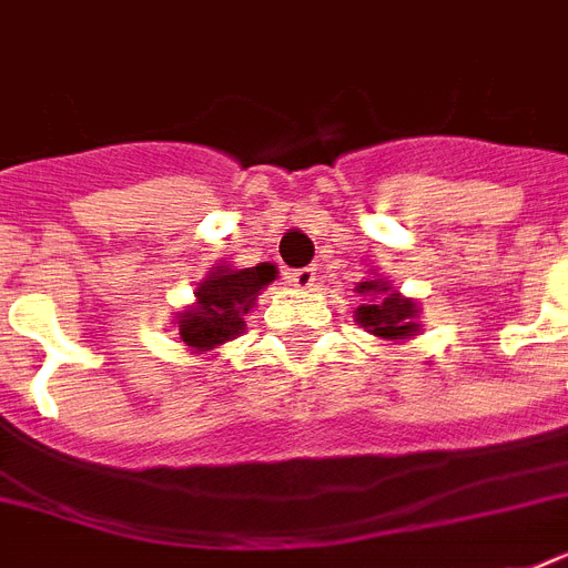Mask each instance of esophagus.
Returning <instances> with one entry per match:
<instances>
[{
	"mask_svg": "<svg viewBox=\"0 0 568 568\" xmlns=\"http://www.w3.org/2000/svg\"><path fill=\"white\" fill-rule=\"evenodd\" d=\"M288 283H292L297 292H310V288H315V267H297V271L288 274Z\"/></svg>",
	"mask_w": 568,
	"mask_h": 568,
	"instance_id": "esophagus-1",
	"label": "esophagus"
}]
</instances>
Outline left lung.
Segmentation results:
<instances>
[{
  "label": "left lung",
  "mask_w": 568,
  "mask_h": 568,
  "mask_svg": "<svg viewBox=\"0 0 568 568\" xmlns=\"http://www.w3.org/2000/svg\"><path fill=\"white\" fill-rule=\"evenodd\" d=\"M363 303L356 306L354 321L365 333H372L379 342H392V345H404L406 338H415L422 333V324H418V301L415 297H406L392 285V280H386L383 274L372 271L368 280L356 283L354 288Z\"/></svg>",
  "instance_id": "obj_1"
}]
</instances>
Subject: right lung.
Listing matches in <instances>:
<instances>
[{
    "label": "right lung",
    "instance_id": "1",
    "mask_svg": "<svg viewBox=\"0 0 568 568\" xmlns=\"http://www.w3.org/2000/svg\"><path fill=\"white\" fill-rule=\"evenodd\" d=\"M276 280L274 262L253 267H232L217 262L196 283L194 303L173 315L180 342L189 354H214L217 347L239 338L247 329V315L258 294Z\"/></svg>",
    "mask_w": 568,
    "mask_h": 568
}]
</instances>
